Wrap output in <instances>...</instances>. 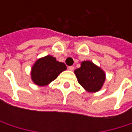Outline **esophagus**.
<instances>
[{"instance_id":"1","label":"esophagus","mask_w":132,"mask_h":132,"mask_svg":"<svg viewBox=\"0 0 132 132\" xmlns=\"http://www.w3.org/2000/svg\"><path fill=\"white\" fill-rule=\"evenodd\" d=\"M68 69H69V70H73V69H74V66H69V67H68Z\"/></svg>"}]
</instances>
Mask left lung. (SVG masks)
<instances>
[{
    "label": "left lung",
    "mask_w": 132,
    "mask_h": 132,
    "mask_svg": "<svg viewBox=\"0 0 132 132\" xmlns=\"http://www.w3.org/2000/svg\"><path fill=\"white\" fill-rule=\"evenodd\" d=\"M78 82L88 92L98 91L105 79V72L93 63L84 61L81 67L75 70Z\"/></svg>",
    "instance_id": "1"
}]
</instances>
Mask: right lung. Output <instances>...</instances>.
<instances>
[{
	"mask_svg": "<svg viewBox=\"0 0 132 132\" xmlns=\"http://www.w3.org/2000/svg\"><path fill=\"white\" fill-rule=\"evenodd\" d=\"M65 69V63L56 61V58L51 56H46L35 63L31 70V77L37 85L46 86L56 79Z\"/></svg>",
	"mask_w": 132,
	"mask_h": 132,
	"instance_id": "1",
	"label": "right lung"
}]
</instances>
